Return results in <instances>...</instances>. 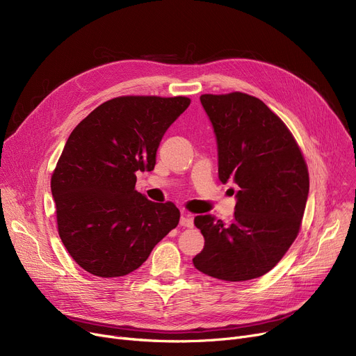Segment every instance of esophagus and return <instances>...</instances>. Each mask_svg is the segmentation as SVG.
I'll return each instance as SVG.
<instances>
[{
	"instance_id": "34e87169",
	"label": "esophagus",
	"mask_w": 356,
	"mask_h": 356,
	"mask_svg": "<svg viewBox=\"0 0 356 356\" xmlns=\"http://www.w3.org/2000/svg\"><path fill=\"white\" fill-rule=\"evenodd\" d=\"M180 225L184 228H193V216L191 213H181L180 216Z\"/></svg>"
}]
</instances>
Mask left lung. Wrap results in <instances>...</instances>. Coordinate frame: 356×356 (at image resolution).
Instances as JSON below:
<instances>
[{
	"instance_id": "left-lung-1",
	"label": "left lung",
	"mask_w": 356,
	"mask_h": 356,
	"mask_svg": "<svg viewBox=\"0 0 356 356\" xmlns=\"http://www.w3.org/2000/svg\"><path fill=\"white\" fill-rule=\"evenodd\" d=\"M218 144V176L232 181L231 223L199 215L204 247L193 258L203 274L245 282L268 273L300 231L309 172L294 137L261 99L242 92L200 97Z\"/></svg>"
}]
</instances>
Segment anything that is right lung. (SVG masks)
Here are the masks:
<instances>
[{
  "instance_id": "obj_1",
  "label": "right lung",
  "mask_w": 356,
  "mask_h": 356,
  "mask_svg": "<svg viewBox=\"0 0 356 356\" xmlns=\"http://www.w3.org/2000/svg\"><path fill=\"white\" fill-rule=\"evenodd\" d=\"M191 105L186 97H120L104 102L69 136L51 175L59 236L70 257L98 277L137 270L180 212L136 191L160 141Z\"/></svg>"
}]
</instances>
